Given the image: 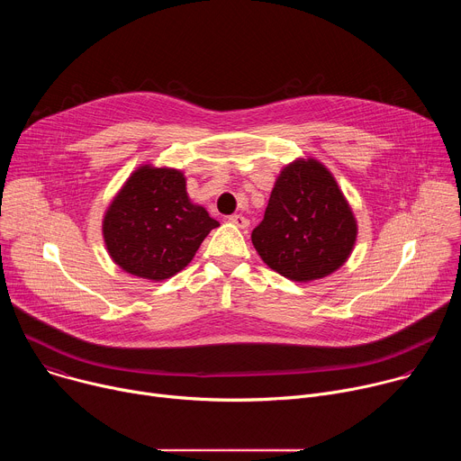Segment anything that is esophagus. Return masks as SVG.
I'll list each match as a JSON object with an SVG mask.
<instances>
[{
  "mask_svg": "<svg viewBox=\"0 0 461 461\" xmlns=\"http://www.w3.org/2000/svg\"><path fill=\"white\" fill-rule=\"evenodd\" d=\"M230 222L233 224V226H237V228H248L249 226V221L244 217V215H231L230 217Z\"/></svg>",
  "mask_w": 461,
  "mask_h": 461,
  "instance_id": "esophagus-1",
  "label": "esophagus"
}]
</instances>
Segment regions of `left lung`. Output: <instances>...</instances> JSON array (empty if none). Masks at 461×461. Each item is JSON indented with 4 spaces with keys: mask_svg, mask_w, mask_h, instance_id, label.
<instances>
[{
    "mask_svg": "<svg viewBox=\"0 0 461 461\" xmlns=\"http://www.w3.org/2000/svg\"><path fill=\"white\" fill-rule=\"evenodd\" d=\"M356 217L334 175L315 158L288 164L276 180L265 219L251 242L286 279L308 283L330 276L350 257Z\"/></svg>",
    "mask_w": 461,
    "mask_h": 461,
    "instance_id": "8db88e82",
    "label": "left lung"
}]
</instances>
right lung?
Instances as JSON below:
<instances>
[{
  "label": "right lung",
  "instance_id": "right-lung-1",
  "mask_svg": "<svg viewBox=\"0 0 461 461\" xmlns=\"http://www.w3.org/2000/svg\"><path fill=\"white\" fill-rule=\"evenodd\" d=\"M217 226L203 206L189 201L182 171L146 164L116 193L102 231L111 258L123 272L164 281L189 265Z\"/></svg>",
  "mask_w": 461,
  "mask_h": 461
}]
</instances>
